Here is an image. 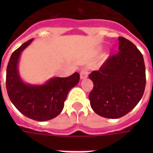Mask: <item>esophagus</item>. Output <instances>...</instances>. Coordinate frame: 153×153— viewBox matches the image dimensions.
<instances>
[{
  "instance_id": "1",
  "label": "esophagus",
  "mask_w": 153,
  "mask_h": 153,
  "mask_svg": "<svg viewBox=\"0 0 153 153\" xmlns=\"http://www.w3.org/2000/svg\"><path fill=\"white\" fill-rule=\"evenodd\" d=\"M87 76H88V70H87L86 68H83L80 71V79H83L87 78Z\"/></svg>"
}]
</instances>
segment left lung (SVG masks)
Masks as SVG:
<instances>
[{"instance_id": "left-lung-1", "label": "left lung", "mask_w": 153, "mask_h": 153, "mask_svg": "<svg viewBox=\"0 0 153 153\" xmlns=\"http://www.w3.org/2000/svg\"><path fill=\"white\" fill-rule=\"evenodd\" d=\"M93 88L89 93L91 107L102 117L118 119L139 102L146 85L145 65L134 44L119 38V52L89 74Z\"/></svg>"}]
</instances>
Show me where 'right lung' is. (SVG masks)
I'll use <instances>...</instances> for the list:
<instances>
[{"label": "right lung", "mask_w": 153, "mask_h": 153, "mask_svg": "<svg viewBox=\"0 0 153 153\" xmlns=\"http://www.w3.org/2000/svg\"><path fill=\"white\" fill-rule=\"evenodd\" d=\"M33 40L12 53L6 69V90L11 102L23 115L37 121H47L62 111L68 93L79 81V74L75 72L66 78L53 77L44 84L24 82L19 73V60Z\"/></svg>", "instance_id": "obj_1"}]
</instances>
